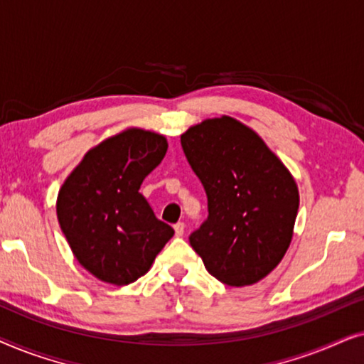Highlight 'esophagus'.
<instances>
[{"instance_id": "1", "label": "esophagus", "mask_w": 364, "mask_h": 364, "mask_svg": "<svg viewBox=\"0 0 364 364\" xmlns=\"http://www.w3.org/2000/svg\"><path fill=\"white\" fill-rule=\"evenodd\" d=\"M173 230H176L177 237H182L183 230H186V225H183V222H177L176 225H173Z\"/></svg>"}]
</instances>
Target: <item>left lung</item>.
Listing matches in <instances>:
<instances>
[{"instance_id":"8db88e82","label":"left lung","mask_w":364,"mask_h":364,"mask_svg":"<svg viewBox=\"0 0 364 364\" xmlns=\"http://www.w3.org/2000/svg\"><path fill=\"white\" fill-rule=\"evenodd\" d=\"M181 144L208 208L188 242L217 280L257 283L291 242L300 203L291 173L252 129L227 116L191 127Z\"/></svg>"}]
</instances>
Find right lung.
<instances>
[{
	"instance_id": "obj_1",
	"label": "right lung",
	"mask_w": 364,
	"mask_h": 364,
	"mask_svg": "<svg viewBox=\"0 0 364 364\" xmlns=\"http://www.w3.org/2000/svg\"><path fill=\"white\" fill-rule=\"evenodd\" d=\"M167 152L166 137L127 129L84 156L58 196V220L77 262L122 287L146 275L173 228L139 192Z\"/></svg>"
}]
</instances>
